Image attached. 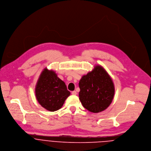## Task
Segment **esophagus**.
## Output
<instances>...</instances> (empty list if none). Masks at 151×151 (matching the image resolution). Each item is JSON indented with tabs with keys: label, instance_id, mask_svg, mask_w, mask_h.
I'll return each instance as SVG.
<instances>
[{
	"label": "esophagus",
	"instance_id": "esophagus-1",
	"mask_svg": "<svg viewBox=\"0 0 151 151\" xmlns=\"http://www.w3.org/2000/svg\"><path fill=\"white\" fill-rule=\"evenodd\" d=\"M72 95H76L77 94V92H76V91H72Z\"/></svg>",
	"mask_w": 151,
	"mask_h": 151
}]
</instances>
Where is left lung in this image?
Returning <instances> with one entry per match:
<instances>
[{"mask_svg": "<svg viewBox=\"0 0 151 151\" xmlns=\"http://www.w3.org/2000/svg\"><path fill=\"white\" fill-rule=\"evenodd\" d=\"M79 100L91 113H98L111 104L115 93L113 79L106 70L96 65L91 71L82 76L79 82Z\"/></svg>", "mask_w": 151, "mask_h": 151, "instance_id": "left-lung-1", "label": "left lung"}]
</instances>
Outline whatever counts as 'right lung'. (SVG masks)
I'll use <instances>...</instances> for the list:
<instances>
[{
  "instance_id": "add662e5",
  "label": "right lung",
  "mask_w": 151,
  "mask_h": 151,
  "mask_svg": "<svg viewBox=\"0 0 151 151\" xmlns=\"http://www.w3.org/2000/svg\"><path fill=\"white\" fill-rule=\"evenodd\" d=\"M70 95L65 83L55 70L47 68L42 70L35 85V95L44 109L49 111L59 110Z\"/></svg>"
}]
</instances>
